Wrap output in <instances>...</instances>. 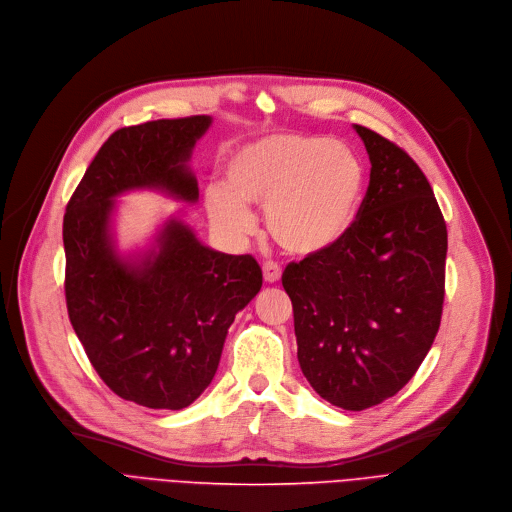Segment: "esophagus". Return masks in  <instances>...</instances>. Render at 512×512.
<instances>
[{"mask_svg":"<svg viewBox=\"0 0 512 512\" xmlns=\"http://www.w3.org/2000/svg\"><path fill=\"white\" fill-rule=\"evenodd\" d=\"M263 280H265L267 284L280 282V280H282V267L277 265V263H273V261H267V263L263 265Z\"/></svg>","mask_w":512,"mask_h":512,"instance_id":"1","label":"esophagus"}]
</instances>
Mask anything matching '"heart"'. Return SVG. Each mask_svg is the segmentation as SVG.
<instances>
[{
    "mask_svg": "<svg viewBox=\"0 0 512 512\" xmlns=\"http://www.w3.org/2000/svg\"><path fill=\"white\" fill-rule=\"evenodd\" d=\"M226 188L206 192V208L224 235L247 237L265 206L271 239L296 257L337 247L351 230L365 188L361 159L324 136L273 134L247 145L226 165Z\"/></svg>",
    "mask_w": 512,
    "mask_h": 512,
    "instance_id": "b5f03b06",
    "label": "heart"
}]
</instances>
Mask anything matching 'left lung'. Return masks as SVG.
<instances>
[{"instance_id":"8db88e82","label":"left lung","mask_w":512,"mask_h":512,"mask_svg":"<svg viewBox=\"0 0 512 512\" xmlns=\"http://www.w3.org/2000/svg\"><path fill=\"white\" fill-rule=\"evenodd\" d=\"M369 155L365 198L331 251L288 263L302 374L320 398L365 410L416 374L441 324L447 226L410 155L355 124Z\"/></svg>"}]
</instances>
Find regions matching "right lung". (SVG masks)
<instances>
[{"instance_id":"1","label":"right lung","mask_w":512,"mask_h":512,"mask_svg":"<svg viewBox=\"0 0 512 512\" xmlns=\"http://www.w3.org/2000/svg\"><path fill=\"white\" fill-rule=\"evenodd\" d=\"M210 116L153 120L116 130L73 192L63 218L69 320L104 384L147 408L181 410L212 382L228 327L261 290L251 255L202 245L179 220L157 249L120 257L110 239L114 198L161 190L196 202L188 159Z\"/></svg>"}]
</instances>
